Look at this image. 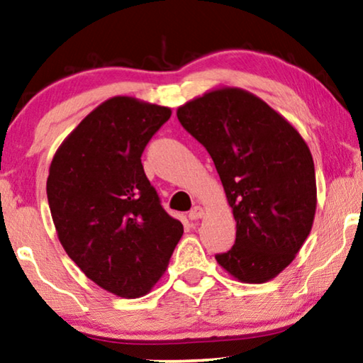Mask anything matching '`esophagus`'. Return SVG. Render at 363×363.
Segmentation results:
<instances>
[{
	"label": "esophagus",
	"instance_id": "34e87169",
	"mask_svg": "<svg viewBox=\"0 0 363 363\" xmlns=\"http://www.w3.org/2000/svg\"><path fill=\"white\" fill-rule=\"evenodd\" d=\"M203 216V208L202 207H194L191 212H189V218L191 220H199Z\"/></svg>",
	"mask_w": 363,
	"mask_h": 363
}]
</instances>
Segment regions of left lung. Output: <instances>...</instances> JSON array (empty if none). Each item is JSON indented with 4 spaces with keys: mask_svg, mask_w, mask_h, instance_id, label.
I'll return each mask as SVG.
<instances>
[{
    "mask_svg": "<svg viewBox=\"0 0 363 363\" xmlns=\"http://www.w3.org/2000/svg\"><path fill=\"white\" fill-rule=\"evenodd\" d=\"M181 125L212 156L236 221V241L216 262L245 284L282 272L316 212L311 151L291 123L257 96L216 88L177 109Z\"/></svg>",
    "mask_w": 363,
    "mask_h": 363,
    "instance_id": "left-lung-1",
    "label": "left lung"
}]
</instances>
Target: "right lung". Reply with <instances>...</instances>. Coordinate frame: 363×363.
Masks as SVG:
<instances>
[{
  "label": "right lung",
  "mask_w": 363,
  "mask_h": 363,
  "mask_svg": "<svg viewBox=\"0 0 363 363\" xmlns=\"http://www.w3.org/2000/svg\"><path fill=\"white\" fill-rule=\"evenodd\" d=\"M169 117V107L111 97L63 140L48 169L47 199L63 250L86 277L122 298L153 289L184 233L142 164Z\"/></svg>",
  "instance_id": "1"
}]
</instances>
